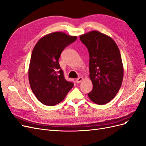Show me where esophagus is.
I'll use <instances>...</instances> for the list:
<instances>
[{"instance_id": "esophagus-1", "label": "esophagus", "mask_w": 146, "mask_h": 146, "mask_svg": "<svg viewBox=\"0 0 146 146\" xmlns=\"http://www.w3.org/2000/svg\"><path fill=\"white\" fill-rule=\"evenodd\" d=\"M82 80H83L82 77H78V78L76 79V82H77V83H80Z\"/></svg>"}]
</instances>
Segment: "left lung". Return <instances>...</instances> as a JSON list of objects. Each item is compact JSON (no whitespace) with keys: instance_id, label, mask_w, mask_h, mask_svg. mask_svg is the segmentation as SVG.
Returning a JSON list of instances; mask_svg holds the SVG:
<instances>
[{"instance_id":"obj_1","label":"left lung","mask_w":146,"mask_h":146,"mask_svg":"<svg viewBox=\"0 0 146 146\" xmlns=\"http://www.w3.org/2000/svg\"><path fill=\"white\" fill-rule=\"evenodd\" d=\"M90 54V78L92 90L90 100L98 105L108 103L122 85L123 67L119 48L113 39L98 31L80 36Z\"/></svg>"}]
</instances>
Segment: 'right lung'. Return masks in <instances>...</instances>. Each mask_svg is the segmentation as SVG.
Segmentation results:
<instances>
[{
	"label": "right lung",
	"instance_id": "obj_1",
	"mask_svg": "<svg viewBox=\"0 0 146 146\" xmlns=\"http://www.w3.org/2000/svg\"><path fill=\"white\" fill-rule=\"evenodd\" d=\"M77 39L64 32H56L42 37L35 46L29 68L30 88L42 104L54 106L65 98L74 86L64 77L58 60L61 52Z\"/></svg>",
	"mask_w": 146,
	"mask_h": 146
}]
</instances>
